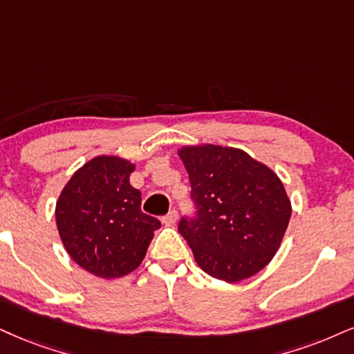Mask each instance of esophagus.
<instances>
[{
  "label": "esophagus",
  "instance_id": "34e87169",
  "mask_svg": "<svg viewBox=\"0 0 354 354\" xmlns=\"http://www.w3.org/2000/svg\"><path fill=\"white\" fill-rule=\"evenodd\" d=\"M177 210H170L167 215L162 216V223L164 225H174L177 221Z\"/></svg>",
  "mask_w": 354,
  "mask_h": 354
}]
</instances>
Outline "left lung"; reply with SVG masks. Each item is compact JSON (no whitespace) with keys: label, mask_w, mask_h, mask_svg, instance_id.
Wrapping results in <instances>:
<instances>
[{"label":"left lung","mask_w":354,"mask_h":354,"mask_svg":"<svg viewBox=\"0 0 354 354\" xmlns=\"http://www.w3.org/2000/svg\"><path fill=\"white\" fill-rule=\"evenodd\" d=\"M190 178L195 215L178 231L212 277L238 282L259 272L281 246L290 202L279 177L241 149L223 146L178 151Z\"/></svg>","instance_id":"1"}]
</instances>
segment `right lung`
I'll list each match as a JSON object with an SVG mask.
<instances>
[{
    "instance_id": "add662e5",
    "label": "right lung",
    "mask_w": 354,
    "mask_h": 354,
    "mask_svg": "<svg viewBox=\"0 0 354 354\" xmlns=\"http://www.w3.org/2000/svg\"><path fill=\"white\" fill-rule=\"evenodd\" d=\"M134 165L100 156L73 174L55 208L57 228L75 263L98 277H123L142 263L157 218L141 212L129 184Z\"/></svg>"
}]
</instances>
